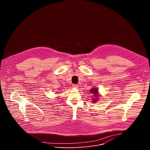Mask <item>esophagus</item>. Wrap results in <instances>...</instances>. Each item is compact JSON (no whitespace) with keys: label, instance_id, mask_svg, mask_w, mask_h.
Returning a JSON list of instances; mask_svg holds the SVG:
<instances>
[{"label":"esophagus","instance_id":"1","mask_svg":"<svg viewBox=\"0 0 150 150\" xmlns=\"http://www.w3.org/2000/svg\"><path fill=\"white\" fill-rule=\"evenodd\" d=\"M72 87L74 88H75V89H76V88H78V85L77 84H73L72 85Z\"/></svg>","mask_w":150,"mask_h":150}]
</instances>
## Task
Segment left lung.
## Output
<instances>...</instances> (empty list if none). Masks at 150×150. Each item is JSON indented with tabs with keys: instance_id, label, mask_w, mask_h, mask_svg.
<instances>
[{
	"instance_id": "1",
	"label": "left lung",
	"mask_w": 150,
	"mask_h": 150,
	"mask_svg": "<svg viewBox=\"0 0 150 150\" xmlns=\"http://www.w3.org/2000/svg\"><path fill=\"white\" fill-rule=\"evenodd\" d=\"M90 92L92 93L93 94V96L94 97L93 98V103H96L97 101H98L99 100V97L100 96V95L99 94V93H98V88H97V87H95V88H92L91 90H90Z\"/></svg>"
}]
</instances>
